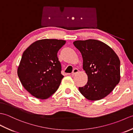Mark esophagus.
Here are the masks:
<instances>
[{"instance_id":"esophagus-1","label":"esophagus","mask_w":133,"mask_h":133,"mask_svg":"<svg viewBox=\"0 0 133 133\" xmlns=\"http://www.w3.org/2000/svg\"><path fill=\"white\" fill-rule=\"evenodd\" d=\"M78 71H79V70L77 69H74V70H73V71L72 72V75H75L76 74H77Z\"/></svg>"}]
</instances>
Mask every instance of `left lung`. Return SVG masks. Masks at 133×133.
Listing matches in <instances>:
<instances>
[{
  "instance_id": "8db88e82",
  "label": "left lung",
  "mask_w": 133,
  "mask_h": 133,
  "mask_svg": "<svg viewBox=\"0 0 133 133\" xmlns=\"http://www.w3.org/2000/svg\"><path fill=\"white\" fill-rule=\"evenodd\" d=\"M73 44L81 52L83 69L88 77L86 84L79 87L88 100H100L108 95L120 81V61L117 54L103 42L88 39Z\"/></svg>"
}]
</instances>
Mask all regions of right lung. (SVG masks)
<instances>
[{
  "label": "right lung",
  "instance_id": "obj_1",
  "mask_svg": "<svg viewBox=\"0 0 133 133\" xmlns=\"http://www.w3.org/2000/svg\"><path fill=\"white\" fill-rule=\"evenodd\" d=\"M65 43L64 40L41 39L23 52L18 75L24 88L34 97L46 99L58 90L64 77L57 53Z\"/></svg>",
  "mask_w": 133,
  "mask_h": 133
}]
</instances>
